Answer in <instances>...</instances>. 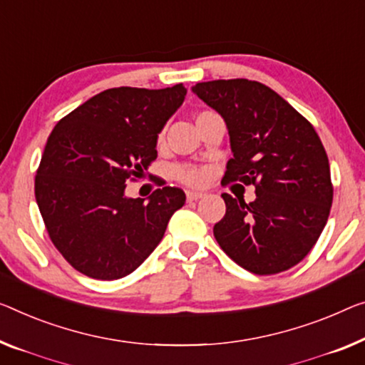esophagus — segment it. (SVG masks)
Here are the masks:
<instances>
[{
  "mask_svg": "<svg viewBox=\"0 0 365 365\" xmlns=\"http://www.w3.org/2000/svg\"><path fill=\"white\" fill-rule=\"evenodd\" d=\"M203 197H205V193H201V192H193V190L187 192V200L188 201H197V200L203 198Z\"/></svg>",
  "mask_w": 365,
  "mask_h": 365,
  "instance_id": "esophagus-1",
  "label": "esophagus"
}]
</instances>
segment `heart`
I'll return each mask as SVG.
<instances>
[{
    "label": "heart",
    "mask_w": 365,
    "mask_h": 365,
    "mask_svg": "<svg viewBox=\"0 0 365 365\" xmlns=\"http://www.w3.org/2000/svg\"><path fill=\"white\" fill-rule=\"evenodd\" d=\"M205 113H208V111L200 113L198 116H201V114H205ZM177 175H178V178H180V180L187 182V183H192V185H201V183H205V180H206V172L201 170V168H180V170L177 172Z\"/></svg>",
    "instance_id": "1"
}]
</instances>
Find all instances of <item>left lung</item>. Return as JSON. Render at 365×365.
<instances>
[{
	"instance_id": "obj_1",
	"label": "left lung",
	"mask_w": 365,
	"mask_h": 365,
	"mask_svg": "<svg viewBox=\"0 0 365 365\" xmlns=\"http://www.w3.org/2000/svg\"><path fill=\"white\" fill-rule=\"evenodd\" d=\"M192 91L226 123L232 159L222 182L255 185L251 203L221 195L226 215L213 227L217 244L252 274L288 270L317 244L333 203L329 160L317 130L259 81H203Z\"/></svg>"
}]
</instances>
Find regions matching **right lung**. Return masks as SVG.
<instances>
[{
    "label": "right lung",
    "instance_id": "add662e5",
    "mask_svg": "<svg viewBox=\"0 0 365 365\" xmlns=\"http://www.w3.org/2000/svg\"><path fill=\"white\" fill-rule=\"evenodd\" d=\"M187 88L119 86L90 98L57 123L36 175V201L53 246L98 280L129 275L164 237L185 205L183 190L162 187L148 200L126 197L129 178L157 159V138Z\"/></svg>",
    "mask_w": 365,
    "mask_h": 365
}]
</instances>
